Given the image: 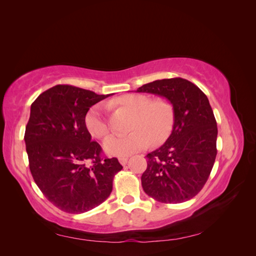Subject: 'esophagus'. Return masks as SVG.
Here are the masks:
<instances>
[{
	"mask_svg": "<svg viewBox=\"0 0 256 256\" xmlns=\"http://www.w3.org/2000/svg\"><path fill=\"white\" fill-rule=\"evenodd\" d=\"M118 161L122 166H125L128 161V157H120V158H118Z\"/></svg>",
	"mask_w": 256,
	"mask_h": 256,
	"instance_id": "34e87169",
	"label": "esophagus"
}]
</instances>
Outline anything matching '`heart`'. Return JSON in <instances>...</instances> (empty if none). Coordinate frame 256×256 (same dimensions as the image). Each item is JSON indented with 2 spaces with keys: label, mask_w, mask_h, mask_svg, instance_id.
I'll return each mask as SVG.
<instances>
[{
  "label": "heart",
  "mask_w": 256,
  "mask_h": 256,
  "mask_svg": "<svg viewBox=\"0 0 256 256\" xmlns=\"http://www.w3.org/2000/svg\"><path fill=\"white\" fill-rule=\"evenodd\" d=\"M134 113L127 136H112L104 143V150L111 156H128L145 147L162 142L171 134L174 125V108L168 99H150L144 94H126L109 102ZM85 127L92 136L104 138L109 134V125L104 118L102 104H95L85 114Z\"/></svg>",
  "instance_id": "obj_1"
}]
</instances>
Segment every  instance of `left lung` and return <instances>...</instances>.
<instances>
[{"label":"left lung","mask_w":256,"mask_h":256,"mask_svg":"<svg viewBox=\"0 0 256 256\" xmlns=\"http://www.w3.org/2000/svg\"><path fill=\"white\" fill-rule=\"evenodd\" d=\"M136 92L164 97L174 108L171 136L146 156L143 190L161 203L186 202L202 190L216 156L218 128L208 98L182 78L156 80Z\"/></svg>","instance_id":"obj_1"}]
</instances>
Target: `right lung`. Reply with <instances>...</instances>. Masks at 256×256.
<instances>
[{
	"instance_id": "obj_1",
	"label": "right lung",
	"mask_w": 256,
	"mask_h": 256,
	"mask_svg": "<svg viewBox=\"0 0 256 256\" xmlns=\"http://www.w3.org/2000/svg\"><path fill=\"white\" fill-rule=\"evenodd\" d=\"M109 96L58 84L30 106L24 134L30 173L49 202L65 212L82 214L104 202L122 168L116 158L102 156L84 122L90 108Z\"/></svg>"
}]
</instances>
